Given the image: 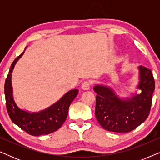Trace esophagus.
<instances>
[{
  "label": "esophagus",
  "instance_id": "1",
  "mask_svg": "<svg viewBox=\"0 0 160 160\" xmlns=\"http://www.w3.org/2000/svg\"><path fill=\"white\" fill-rule=\"evenodd\" d=\"M90 87V83H89L88 81H86V82H84L82 84V88L84 89V90H88Z\"/></svg>",
  "mask_w": 160,
  "mask_h": 160
}]
</instances>
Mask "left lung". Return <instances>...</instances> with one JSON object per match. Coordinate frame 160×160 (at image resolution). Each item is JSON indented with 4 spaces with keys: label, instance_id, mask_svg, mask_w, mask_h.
Masks as SVG:
<instances>
[{
    "label": "left lung",
    "instance_id": "left-lung-1",
    "mask_svg": "<svg viewBox=\"0 0 160 160\" xmlns=\"http://www.w3.org/2000/svg\"><path fill=\"white\" fill-rule=\"evenodd\" d=\"M138 83L131 93L120 97L110 86L98 84L93 87L96 96L95 117L105 130L114 132H130L143 123L149 114L155 82L152 71L139 65Z\"/></svg>",
    "mask_w": 160,
    "mask_h": 160
}]
</instances>
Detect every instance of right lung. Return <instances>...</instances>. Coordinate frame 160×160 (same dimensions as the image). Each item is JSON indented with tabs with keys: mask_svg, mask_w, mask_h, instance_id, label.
<instances>
[{
	"mask_svg": "<svg viewBox=\"0 0 160 160\" xmlns=\"http://www.w3.org/2000/svg\"><path fill=\"white\" fill-rule=\"evenodd\" d=\"M27 47L12 62L6 79L4 93L6 108L12 121L28 134L33 136L48 135L58 130L64 123L68 117L70 105L77 96L78 89H71L48 108L37 112L19 108L14 99L12 76L15 65L25 53Z\"/></svg>",
	"mask_w": 160,
	"mask_h": 160,
	"instance_id": "add662e5",
	"label": "right lung"
}]
</instances>
